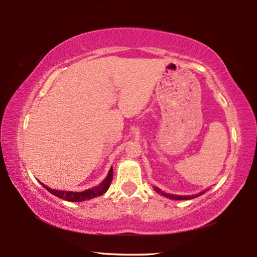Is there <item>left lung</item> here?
Instances as JSON below:
<instances>
[{"label": "left lung", "mask_w": 257, "mask_h": 257, "mask_svg": "<svg viewBox=\"0 0 257 257\" xmlns=\"http://www.w3.org/2000/svg\"><path fill=\"white\" fill-rule=\"evenodd\" d=\"M156 193H159L161 195H163V196L168 197V198H171V199H177V201H181V199H191V198H195L199 196V195H202L205 193V191H203V193H199L197 195H191V196H178V195H171V194H167V193H163L162 190L159 189V188H154Z\"/></svg>", "instance_id": "8db88e82"}]
</instances>
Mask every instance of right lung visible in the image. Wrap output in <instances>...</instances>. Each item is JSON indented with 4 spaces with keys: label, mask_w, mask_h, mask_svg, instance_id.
Masks as SVG:
<instances>
[{
    "label": "right lung",
    "mask_w": 257,
    "mask_h": 257,
    "mask_svg": "<svg viewBox=\"0 0 257 257\" xmlns=\"http://www.w3.org/2000/svg\"><path fill=\"white\" fill-rule=\"evenodd\" d=\"M112 178H113V168L110 169V171H108V175L106 176L105 179H104L98 186H95L93 188L87 189L85 191H79V193H76V191L51 189L44 184H42V182L41 184L47 191H50L51 194H53L54 196L59 197L61 199H64V201H68V202H82V201H87V199H92L97 196H101V195H103L104 193H106V190L111 185Z\"/></svg>",
    "instance_id": "right-lung-1"
}]
</instances>
